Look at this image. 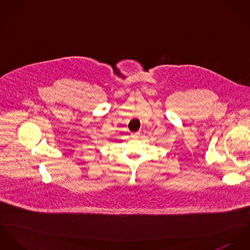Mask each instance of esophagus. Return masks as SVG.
Segmentation results:
<instances>
[{"label": "esophagus", "mask_w": 250, "mask_h": 250, "mask_svg": "<svg viewBox=\"0 0 250 250\" xmlns=\"http://www.w3.org/2000/svg\"><path fill=\"white\" fill-rule=\"evenodd\" d=\"M131 138H133V139H138L139 137H140V132H135V133H131Z\"/></svg>", "instance_id": "obj_1"}]
</instances>
